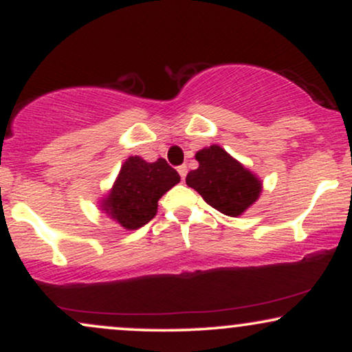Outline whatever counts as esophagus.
<instances>
[{
    "instance_id": "obj_1",
    "label": "esophagus",
    "mask_w": 352,
    "mask_h": 352,
    "mask_svg": "<svg viewBox=\"0 0 352 352\" xmlns=\"http://www.w3.org/2000/svg\"><path fill=\"white\" fill-rule=\"evenodd\" d=\"M177 170H179L182 180H185V177H187V165H180V167L177 168Z\"/></svg>"
}]
</instances>
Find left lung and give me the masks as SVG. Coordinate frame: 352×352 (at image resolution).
Returning a JSON list of instances; mask_svg holds the SVG:
<instances>
[{"instance_id":"1","label":"left lung","mask_w":352,"mask_h":352,"mask_svg":"<svg viewBox=\"0 0 352 352\" xmlns=\"http://www.w3.org/2000/svg\"><path fill=\"white\" fill-rule=\"evenodd\" d=\"M195 159L199 168L190 170L185 182L210 207L228 217H238L258 200L261 182L220 145L201 148Z\"/></svg>"}]
</instances>
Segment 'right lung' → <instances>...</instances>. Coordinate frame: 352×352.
Wrapping results in <instances>:
<instances>
[{"label": "right lung", "instance_id": "add662e5", "mask_svg": "<svg viewBox=\"0 0 352 352\" xmlns=\"http://www.w3.org/2000/svg\"><path fill=\"white\" fill-rule=\"evenodd\" d=\"M179 182L180 175L165 159L145 162L129 157L100 207L125 230H137L155 217L159 199Z\"/></svg>", "mask_w": 352, "mask_h": 352}]
</instances>
